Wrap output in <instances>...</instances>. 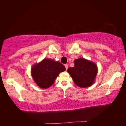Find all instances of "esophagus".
<instances>
[{"mask_svg": "<svg viewBox=\"0 0 126 126\" xmlns=\"http://www.w3.org/2000/svg\"><path fill=\"white\" fill-rule=\"evenodd\" d=\"M64 66H65V68H66V70H67V69H68V64H64Z\"/></svg>", "mask_w": 126, "mask_h": 126, "instance_id": "1", "label": "esophagus"}]
</instances>
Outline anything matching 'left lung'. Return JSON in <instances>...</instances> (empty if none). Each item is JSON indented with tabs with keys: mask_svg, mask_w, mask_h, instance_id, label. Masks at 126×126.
<instances>
[{
	"mask_svg": "<svg viewBox=\"0 0 126 126\" xmlns=\"http://www.w3.org/2000/svg\"><path fill=\"white\" fill-rule=\"evenodd\" d=\"M75 66L69 67L67 72L75 83L79 87L87 88L93 84L98 72L95 63L83 58L76 59Z\"/></svg>",
	"mask_w": 126,
	"mask_h": 126,
	"instance_id": "obj_1",
	"label": "left lung"
}]
</instances>
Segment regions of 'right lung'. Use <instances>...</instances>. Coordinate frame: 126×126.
Wrapping results in <instances>:
<instances>
[{"label":"right lung","mask_w":126,"mask_h":126,"mask_svg":"<svg viewBox=\"0 0 126 126\" xmlns=\"http://www.w3.org/2000/svg\"><path fill=\"white\" fill-rule=\"evenodd\" d=\"M65 67L59 62L44 59L39 63L33 65L31 75L39 87L47 89L53 84L60 72H64Z\"/></svg>","instance_id":"right-lung-1"}]
</instances>
